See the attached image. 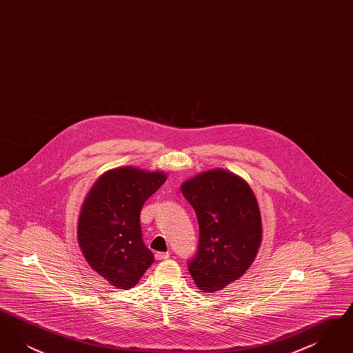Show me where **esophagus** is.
<instances>
[{
  "label": "esophagus",
  "instance_id": "1",
  "mask_svg": "<svg viewBox=\"0 0 353 353\" xmlns=\"http://www.w3.org/2000/svg\"><path fill=\"white\" fill-rule=\"evenodd\" d=\"M169 255H170V252H156L154 254V258L157 259V261H164V259H167L169 258Z\"/></svg>",
  "mask_w": 353,
  "mask_h": 353
}]
</instances>
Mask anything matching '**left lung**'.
Returning a JSON list of instances; mask_svg holds the SVG:
<instances>
[{
	"instance_id": "obj_1",
	"label": "left lung",
	"mask_w": 353,
	"mask_h": 353,
	"mask_svg": "<svg viewBox=\"0 0 353 353\" xmlns=\"http://www.w3.org/2000/svg\"><path fill=\"white\" fill-rule=\"evenodd\" d=\"M199 219L200 239L188 270L203 292H216L252 266L262 242V219L249 184L213 169L181 185Z\"/></svg>"
}]
</instances>
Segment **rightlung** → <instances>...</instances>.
<instances>
[{
  "mask_svg": "<svg viewBox=\"0 0 353 353\" xmlns=\"http://www.w3.org/2000/svg\"><path fill=\"white\" fill-rule=\"evenodd\" d=\"M163 172L121 167L105 172L92 185L78 221V242L87 263L121 290L137 285L154 262L144 245L140 212L165 183Z\"/></svg>",
  "mask_w": 353,
  "mask_h": 353,
  "instance_id": "right-lung-1",
  "label": "right lung"
}]
</instances>
